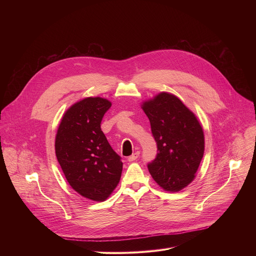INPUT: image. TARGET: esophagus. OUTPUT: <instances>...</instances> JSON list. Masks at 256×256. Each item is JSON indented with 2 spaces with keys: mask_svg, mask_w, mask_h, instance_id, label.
<instances>
[{
  "mask_svg": "<svg viewBox=\"0 0 256 256\" xmlns=\"http://www.w3.org/2000/svg\"><path fill=\"white\" fill-rule=\"evenodd\" d=\"M138 156H140V152H134L132 155H130V156L128 158V160L130 162L134 161V160H136V159L138 158Z\"/></svg>",
  "mask_w": 256,
  "mask_h": 256,
  "instance_id": "34e87169",
  "label": "esophagus"
}]
</instances>
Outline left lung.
I'll list each match as a JSON object with an SVG mask.
<instances>
[{
  "label": "left lung",
  "instance_id": "8db88e82",
  "mask_svg": "<svg viewBox=\"0 0 256 256\" xmlns=\"http://www.w3.org/2000/svg\"><path fill=\"white\" fill-rule=\"evenodd\" d=\"M157 144L148 169L167 192H179L194 178L204 151V136L196 116L176 96L162 92L142 104Z\"/></svg>",
  "mask_w": 256,
  "mask_h": 256
}]
</instances>
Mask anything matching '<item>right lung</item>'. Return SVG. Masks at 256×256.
<instances>
[{"label": "right lung", "instance_id": "add662e5", "mask_svg": "<svg viewBox=\"0 0 256 256\" xmlns=\"http://www.w3.org/2000/svg\"><path fill=\"white\" fill-rule=\"evenodd\" d=\"M112 103L88 97L66 112L56 136V155L72 186L82 196L105 200L118 184L122 162L105 134L101 122Z\"/></svg>", "mask_w": 256, "mask_h": 256}]
</instances>
